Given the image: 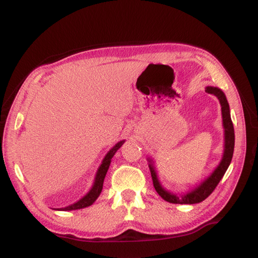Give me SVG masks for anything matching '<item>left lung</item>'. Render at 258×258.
<instances>
[{
  "instance_id": "left-lung-1",
  "label": "left lung",
  "mask_w": 258,
  "mask_h": 258,
  "mask_svg": "<svg viewBox=\"0 0 258 258\" xmlns=\"http://www.w3.org/2000/svg\"><path fill=\"white\" fill-rule=\"evenodd\" d=\"M206 92L216 97L218 99L220 106H222L223 123L225 128V151H224L223 160L220 161L219 166L216 168V170L212 173V176L207 178L202 185H199L196 189H194V190L190 192L177 196L175 194H170L166 191L165 189L160 186L158 178H157V175H156L155 167L152 166L151 160L149 159V169L151 172L152 182H154V187L156 189V191L159 194V196L162 199H165L166 202H169L171 204L192 205V204H198L205 201V199H206L210 194L215 190V188L217 187L219 181L222 180V178L225 175V172L227 170V168L233 158L234 146H235V133H234V125H233L232 118H230L227 99H226L224 92L218 88L207 87Z\"/></svg>"
}]
</instances>
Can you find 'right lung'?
<instances>
[{
	"label": "right lung",
	"mask_w": 258,
	"mask_h": 258,
	"mask_svg": "<svg viewBox=\"0 0 258 258\" xmlns=\"http://www.w3.org/2000/svg\"><path fill=\"white\" fill-rule=\"evenodd\" d=\"M123 143H124V141H120V143L115 145L113 148L108 152L107 156L104 157L101 166H100V168L98 169L96 180H94V185L92 186L91 190L89 191L82 199H80V201H79L78 203L71 205V206H68L66 208H61V210H76V209L85 208V207L90 206V205H92L94 203V201H96V199L99 197L100 192H101V190H102L104 177H106V173L109 169V166H110V162H111L112 157L114 156L115 151H117L120 148V147L123 145Z\"/></svg>",
	"instance_id": "right-lung-1"
}]
</instances>
